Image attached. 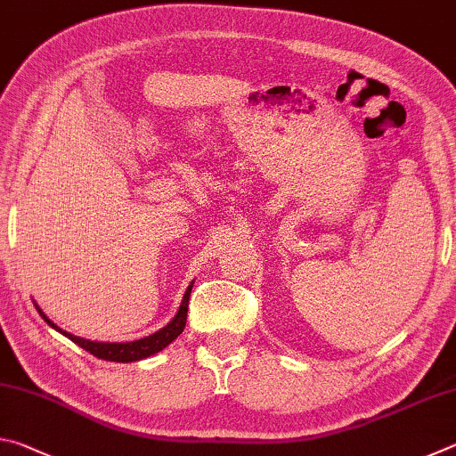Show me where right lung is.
Here are the masks:
<instances>
[{
	"label": "right lung",
	"mask_w": 456,
	"mask_h": 456,
	"mask_svg": "<svg viewBox=\"0 0 456 456\" xmlns=\"http://www.w3.org/2000/svg\"><path fill=\"white\" fill-rule=\"evenodd\" d=\"M191 289H192V283L187 288L183 296V302L179 312H176L175 318L167 323L165 328H160L159 331H154V334L141 338V339H134V342H92V339H84L78 336H72L68 334V331L60 330L56 323H53L48 315H45L40 307L36 304V310L40 312L42 318L48 322V326H52L53 330H58L60 334H64L68 339H72L74 344H78L80 348H84L86 352H90L92 356L96 358H102V360H110V362H136V360H142V358H149L152 354L160 352L163 348H167L168 344L173 342V339L179 338L184 330V323H187V310H189V296H191Z\"/></svg>",
	"instance_id": "right-lung-1"
}]
</instances>
